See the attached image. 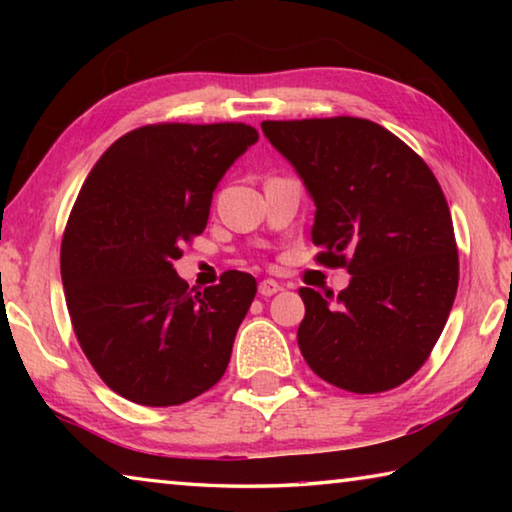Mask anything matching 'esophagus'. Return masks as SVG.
Masks as SVG:
<instances>
[{
    "mask_svg": "<svg viewBox=\"0 0 512 512\" xmlns=\"http://www.w3.org/2000/svg\"><path fill=\"white\" fill-rule=\"evenodd\" d=\"M280 289L282 287L275 280H262V282H259V296H262V298H271Z\"/></svg>",
    "mask_w": 512,
    "mask_h": 512,
    "instance_id": "obj_1",
    "label": "esophagus"
}]
</instances>
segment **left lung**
Wrapping results in <instances>:
<instances>
[{
    "label": "left lung",
    "instance_id": "left-lung-1",
    "mask_svg": "<svg viewBox=\"0 0 512 512\" xmlns=\"http://www.w3.org/2000/svg\"><path fill=\"white\" fill-rule=\"evenodd\" d=\"M262 131L314 198L316 262L352 275L334 305L300 289L302 357L343 391H391L429 359L456 298L458 248L443 189L375 121H262Z\"/></svg>",
    "mask_w": 512,
    "mask_h": 512
}]
</instances>
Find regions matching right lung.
<instances>
[{
    "mask_svg": "<svg viewBox=\"0 0 512 512\" xmlns=\"http://www.w3.org/2000/svg\"><path fill=\"white\" fill-rule=\"evenodd\" d=\"M257 140L241 121L149 124L119 137L85 178L60 275L81 350L126 400L185 404L228 368L255 277L225 271L201 293L173 262L203 235L216 183Z\"/></svg>",
    "mask_w": 512,
    "mask_h": 512,
    "instance_id": "1",
    "label": "right lung"
}]
</instances>
